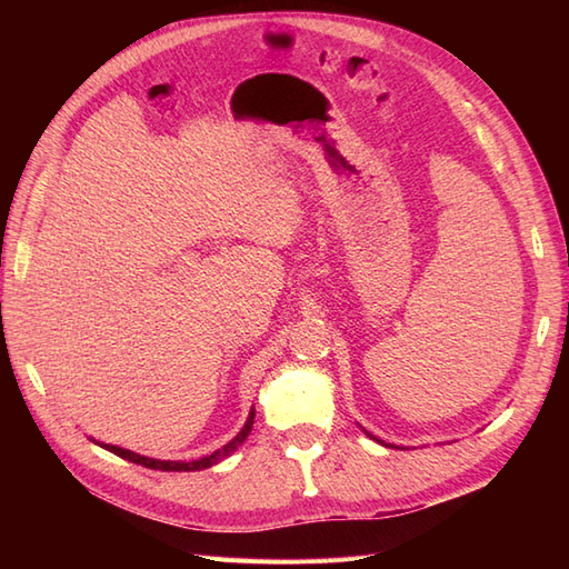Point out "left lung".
<instances>
[{
    "mask_svg": "<svg viewBox=\"0 0 569 569\" xmlns=\"http://www.w3.org/2000/svg\"><path fill=\"white\" fill-rule=\"evenodd\" d=\"M366 435H368V437H370V439H375V437H372V435H370V432H366ZM375 441H377V443H385V441H382V439H375ZM385 446H387V443H385Z\"/></svg>",
    "mask_w": 569,
    "mask_h": 569,
    "instance_id": "obj_1",
    "label": "left lung"
}]
</instances>
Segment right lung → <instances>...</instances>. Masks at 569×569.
Listing matches in <instances>:
<instances>
[{"label": "right lung", "instance_id": "1", "mask_svg": "<svg viewBox=\"0 0 569 569\" xmlns=\"http://www.w3.org/2000/svg\"><path fill=\"white\" fill-rule=\"evenodd\" d=\"M253 418H256V410L251 408L244 427L239 429V435H237L232 441H228L226 446H222V449L213 451L211 456H203V458H199V460H189V462H184V460H157V458H147V456L134 453V451H128V449H120V446L101 443V441H94V439H92V441L99 443L101 449H107V451H111V453H116V456H120V458H126V460L137 462V465H144V468H149V470H161V472H197V470L213 468V465H218L220 460H226L228 456H232V453L239 449V446H242V443L247 441V437L251 435Z\"/></svg>", "mask_w": 569, "mask_h": 569}]
</instances>
